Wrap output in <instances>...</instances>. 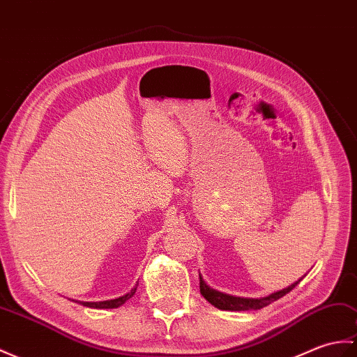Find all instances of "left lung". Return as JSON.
Masks as SVG:
<instances>
[{
  "mask_svg": "<svg viewBox=\"0 0 357 357\" xmlns=\"http://www.w3.org/2000/svg\"><path fill=\"white\" fill-rule=\"evenodd\" d=\"M300 281H301V278L295 281L294 284L281 289V291H278V292L266 295V296L243 298V296H234V295H228V294L216 291V289H213V287L206 284L201 273H199V287H201V294H202L205 300L208 301L210 304H213L214 307H218L220 310H236V312H240V310H259V309L266 307L268 304L280 300L281 296H284L286 294L291 292L292 289L298 283H300Z\"/></svg>",
  "mask_w": 357,
  "mask_h": 357,
  "instance_id": "8db88e82",
  "label": "left lung"
}]
</instances>
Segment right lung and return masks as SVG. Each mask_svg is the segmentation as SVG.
<instances>
[{
  "instance_id": "right-lung-1",
  "label": "right lung",
  "mask_w": 357,
  "mask_h": 357,
  "mask_svg": "<svg viewBox=\"0 0 357 357\" xmlns=\"http://www.w3.org/2000/svg\"><path fill=\"white\" fill-rule=\"evenodd\" d=\"M137 286L135 284L134 287L130 289V292H128L126 295L123 296H119V298H114V300H106V301H96V303H91V301H76L82 305H85V307H91V309H117L120 307V305H123L124 303H126L129 298H132L135 295L137 292ZM74 301V300H73Z\"/></svg>"
}]
</instances>
